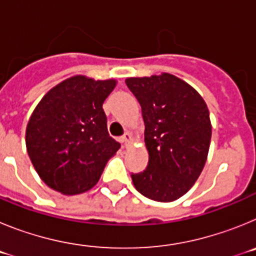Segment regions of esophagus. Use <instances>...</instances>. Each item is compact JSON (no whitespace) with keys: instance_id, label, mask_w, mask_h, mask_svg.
Wrapping results in <instances>:
<instances>
[{"instance_id":"1","label":"esophagus","mask_w":256,"mask_h":256,"mask_svg":"<svg viewBox=\"0 0 256 256\" xmlns=\"http://www.w3.org/2000/svg\"><path fill=\"white\" fill-rule=\"evenodd\" d=\"M132 140H133V138H132V136H130V133H126V134H124L123 137H122L120 141L123 142L124 146H126H126H130V142H132Z\"/></svg>"}]
</instances>
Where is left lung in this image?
<instances>
[{
	"instance_id": "left-lung-1",
	"label": "left lung",
	"mask_w": 256,
	"mask_h": 256,
	"mask_svg": "<svg viewBox=\"0 0 256 256\" xmlns=\"http://www.w3.org/2000/svg\"><path fill=\"white\" fill-rule=\"evenodd\" d=\"M144 123L148 168L132 174L144 198L170 202L198 180L212 140L209 108L195 88L169 73L126 78Z\"/></svg>"
}]
</instances>
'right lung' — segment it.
Here are the masks:
<instances>
[{
  "mask_svg": "<svg viewBox=\"0 0 256 256\" xmlns=\"http://www.w3.org/2000/svg\"><path fill=\"white\" fill-rule=\"evenodd\" d=\"M115 79L74 76L51 88L36 106L26 132V151L40 180L64 195L98 182L120 144L108 133L102 104Z\"/></svg>",
  "mask_w": 256,
  "mask_h": 256,
  "instance_id": "right-lung-1",
  "label": "right lung"
}]
</instances>
